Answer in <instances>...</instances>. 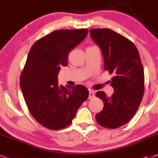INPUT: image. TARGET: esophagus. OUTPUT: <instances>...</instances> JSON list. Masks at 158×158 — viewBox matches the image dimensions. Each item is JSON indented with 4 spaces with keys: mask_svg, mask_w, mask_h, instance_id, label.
Wrapping results in <instances>:
<instances>
[{
    "mask_svg": "<svg viewBox=\"0 0 158 158\" xmlns=\"http://www.w3.org/2000/svg\"><path fill=\"white\" fill-rule=\"evenodd\" d=\"M95 97V91L93 90H90L89 93H88V99L94 98Z\"/></svg>",
    "mask_w": 158,
    "mask_h": 158,
    "instance_id": "obj_1",
    "label": "esophagus"
}]
</instances>
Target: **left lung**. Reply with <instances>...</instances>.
Instances as JSON below:
<instances>
[{
	"label": "left lung",
	"instance_id": "obj_1",
	"mask_svg": "<svg viewBox=\"0 0 158 158\" xmlns=\"http://www.w3.org/2000/svg\"><path fill=\"white\" fill-rule=\"evenodd\" d=\"M90 34L102 51L104 69L114 75L111 82L113 95L107 97L103 91L96 94L104 105L96 114V121L106 128H118L131 119L142 101L143 65L137 47L125 36L109 29H90Z\"/></svg>",
	"mask_w": 158,
	"mask_h": 158
}]
</instances>
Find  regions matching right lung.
Returning <instances> with one entry per match:
<instances>
[{
	"instance_id": "right-lung-1",
	"label": "right lung",
	"mask_w": 158,
	"mask_h": 158,
	"mask_svg": "<svg viewBox=\"0 0 158 158\" xmlns=\"http://www.w3.org/2000/svg\"><path fill=\"white\" fill-rule=\"evenodd\" d=\"M88 33L87 29H60L36 41L20 77L28 109L36 122L51 130L65 128L88 97L85 86L59 85L57 75L69 53Z\"/></svg>"
}]
</instances>
